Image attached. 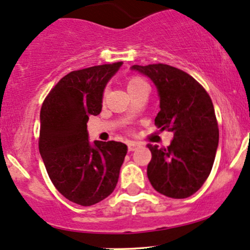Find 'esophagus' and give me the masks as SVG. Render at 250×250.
Returning a JSON list of instances; mask_svg holds the SVG:
<instances>
[{
	"label": "esophagus",
	"mask_w": 250,
	"mask_h": 250,
	"mask_svg": "<svg viewBox=\"0 0 250 250\" xmlns=\"http://www.w3.org/2000/svg\"><path fill=\"white\" fill-rule=\"evenodd\" d=\"M139 146V144L137 143H128V151H135Z\"/></svg>",
	"instance_id": "1"
}]
</instances>
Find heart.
I'll use <instances>...</instances> for the list:
<instances>
[{
    "label": "heart",
    "instance_id": "heart-1",
    "mask_svg": "<svg viewBox=\"0 0 250 250\" xmlns=\"http://www.w3.org/2000/svg\"><path fill=\"white\" fill-rule=\"evenodd\" d=\"M145 84H147V83H146V81L139 76L129 77L128 78L127 83H125L128 92H132V90L137 89V88L140 87V85H145ZM103 99H104V97H103Z\"/></svg>",
    "mask_w": 250,
    "mask_h": 250
}]
</instances>
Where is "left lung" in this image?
<instances>
[{"label": "left lung", "instance_id": "obj_1", "mask_svg": "<svg viewBox=\"0 0 250 250\" xmlns=\"http://www.w3.org/2000/svg\"><path fill=\"white\" fill-rule=\"evenodd\" d=\"M153 81L160 94L156 127L174 134L168 147L148 144L147 178L157 192L186 198L197 192L210 174L219 143L213 103L202 84L167 64L133 65Z\"/></svg>", "mask_w": 250, "mask_h": 250}]
</instances>
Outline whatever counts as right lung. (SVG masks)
<instances>
[{
    "label": "right lung",
    "mask_w": 250,
    "mask_h": 250,
    "mask_svg": "<svg viewBox=\"0 0 250 250\" xmlns=\"http://www.w3.org/2000/svg\"><path fill=\"white\" fill-rule=\"evenodd\" d=\"M122 62L75 70L50 89L41 107L39 148L53 185L71 202L93 206L115 190L127 146L88 140L89 116L102 111L103 92Z\"/></svg>",
    "instance_id": "right-lung-1"
}]
</instances>
